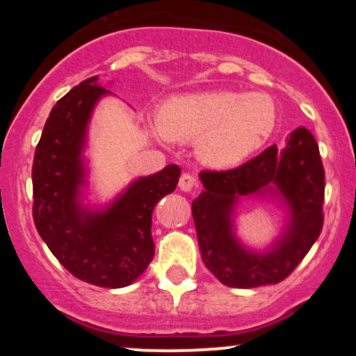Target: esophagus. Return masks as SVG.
Instances as JSON below:
<instances>
[{
  "mask_svg": "<svg viewBox=\"0 0 356 356\" xmlns=\"http://www.w3.org/2000/svg\"><path fill=\"white\" fill-rule=\"evenodd\" d=\"M179 187L184 192H192L197 187V181H195L194 175L191 174H182L181 179H179Z\"/></svg>",
  "mask_w": 356,
  "mask_h": 356,
  "instance_id": "obj_1",
  "label": "esophagus"
}]
</instances>
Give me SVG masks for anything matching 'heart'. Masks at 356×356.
<instances>
[{
    "mask_svg": "<svg viewBox=\"0 0 356 356\" xmlns=\"http://www.w3.org/2000/svg\"><path fill=\"white\" fill-rule=\"evenodd\" d=\"M277 108L266 93L229 90L189 93L167 100L157 124L167 138L197 142L204 164L234 167L271 137Z\"/></svg>",
    "mask_w": 356,
    "mask_h": 356,
    "instance_id": "b5f03b06",
    "label": "heart"
}]
</instances>
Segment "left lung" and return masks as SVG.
I'll list each match as a JSON object with an SVG mask.
<instances>
[{"label": "left lung", "mask_w": 356, "mask_h": 356, "mask_svg": "<svg viewBox=\"0 0 356 356\" xmlns=\"http://www.w3.org/2000/svg\"><path fill=\"white\" fill-rule=\"evenodd\" d=\"M204 191L192 201V218L204 264L222 284H276L308 254L323 227L325 170L313 134L293 130L284 147L271 145L231 170L199 174ZM243 197L271 198L289 212L284 231L265 250L244 247L235 236L234 211Z\"/></svg>", "instance_id": "8db88e82"}]
</instances>
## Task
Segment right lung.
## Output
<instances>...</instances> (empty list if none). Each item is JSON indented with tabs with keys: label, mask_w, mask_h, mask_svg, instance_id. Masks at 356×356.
Wrapping results in <instances>:
<instances>
[{
	"label": "right lung",
	"mask_w": 356,
	"mask_h": 356,
	"mask_svg": "<svg viewBox=\"0 0 356 356\" xmlns=\"http://www.w3.org/2000/svg\"><path fill=\"white\" fill-rule=\"evenodd\" d=\"M112 92L92 76L56 102L33 161V219L53 256L73 276L100 288H124L154 257L152 212L175 191L181 169L170 164L138 177L104 207L85 202L90 118Z\"/></svg>",
	"instance_id": "1"
}]
</instances>
